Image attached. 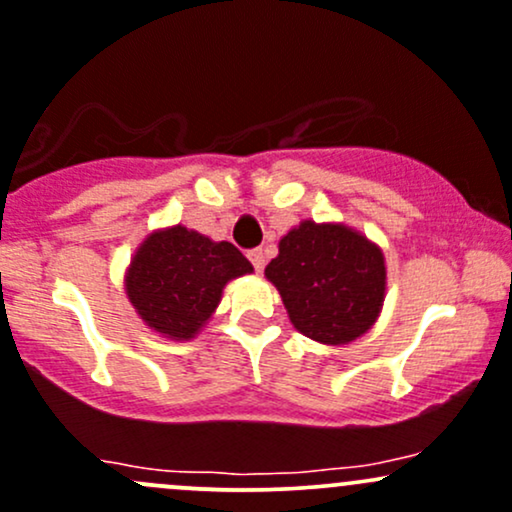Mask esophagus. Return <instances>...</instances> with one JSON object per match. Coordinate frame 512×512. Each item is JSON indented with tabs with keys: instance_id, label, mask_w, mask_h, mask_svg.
<instances>
[{
	"instance_id": "1",
	"label": "esophagus",
	"mask_w": 512,
	"mask_h": 512,
	"mask_svg": "<svg viewBox=\"0 0 512 512\" xmlns=\"http://www.w3.org/2000/svg\"><path fill=\"white\" fill-rule=\"evenodd\" d=\"M247 257H250L252 267H255L257 272H260L262 267H265V252H262V250H250V252H247Z\"/></svg>"
}]
</instances>
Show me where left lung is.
<instances>
[{"label": "left lung", "instance_id": "1", "mask_svg": "<svg viewBox=\"0 0 512 512\" xmlns=\"http://www.w3.org/2000/svg\"><path fill=\"white\" fill-rule=\"evenodd\" d=\"M265 277L277 287L294 328L324 346H348L365 336L387 292L378 242L346 223L309 218L282 235Z\"/></svg>", "mask_w": 512, "mask_h": 512}]
</instances>
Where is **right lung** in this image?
Here are the masks:
<instances>
[{
	"mask_svg": "<svg viewBox=\"0 0 512 512\" xmlns=\"http://www.w3.org/2000/svg\"><path fill=\"white\" fill-rule=\"evenodd\" d=\"M252 272L233 242H215L179 223L139 242L125 272V292L144 326L169 341H191L211 321L225 284Z\"/></svg>",
	"mask_w": 512,
	"mask_h": 512,
	"instance_id": "add662e5",
	"label": "right lung"
}]
</instances>
